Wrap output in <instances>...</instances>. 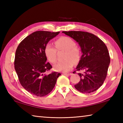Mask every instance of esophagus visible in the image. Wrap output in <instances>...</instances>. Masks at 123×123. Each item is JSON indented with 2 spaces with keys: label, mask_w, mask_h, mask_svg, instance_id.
Returning <instances> with one entry per match:
<instances>
[{
  "label": "esophagus",
  "mask_w": 123,
  "mask_h": 123,
  "mask_svg": "<svg viewBox=\"0 0 123 123\" xmlns=\"http://www.w3.org/2000/svg\"><path fill=\"white\" fill-rule=\"evenodd\" d=\"M63 75H71L72 74L71 73H62Z\"/></svg>",
  "instance_id": "obj_1"
}]
</instances>
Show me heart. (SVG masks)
Returning a JSON list of instances; mask_svg holds the SVG:
<instances>
[{
  "label": "heart",
  "instance_id": "obj_1",
  "mask_svg": "<svg viewBox=\"0 0 123 123\" xmlns=\"http://www.w3.org/2000/svg\"><path fill=\"white\" fill-rule=\"evenodd\" d=\"M56 48L51 43L45 45L44 53L45 57L51 63H55L57 61V50L65 51L64 56L65 61L58 62L53 66L54 69L57 72H67L72 69L74 63H78L81 57V50L76 46L74 39L69 37H62L55 42Z\"/></svg>",
  "mask_w": 123,
  "mask_h": 123
}]
</instances>
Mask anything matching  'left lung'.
Returning a JSON list of instances; mask_svg holds the SVG:
<instances>
[{
    "mask_svg": "<svg viewBox=\"0 0 123 123\" xmlns=\"http://www.w3.org/2000/svg\"><path fill=\"white\" fill-rule=\"evenodd\" d=\"M62 32L75 40L82 53L76 70H82L84 73H78L80 80L74 85L75 88L84 93L97 91L106 78L110 63L106 45L99 37L88 32L70 31Z\"/></svg>",
    "mask_w": 123,
    "mask_h": 123,
    "instance_id": "obj_1",
    "label": "left lung"
}]
</instances>
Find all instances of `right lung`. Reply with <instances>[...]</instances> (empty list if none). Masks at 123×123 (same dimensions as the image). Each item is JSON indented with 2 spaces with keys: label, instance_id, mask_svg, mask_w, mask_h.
<instances>
[{
  "label": "right lung",
  "instance_id": "right-lung-1",
  "mask_svg": "<svg viewBox=\"0 0 123 123\" xmlns=\"http://www.w3.org/2000/svg\"><path fill=\"white\" fill-rule=\"evenodd\" d=\"M60 32L37 31L25 37L18 45L14 58V69L20 84L29 93L37 97H43L51 92L61 74L45 72L52 66L47 63L44 53L48 42Z\"/></svg>",
  "mask_w": 123,
  "mask_h": 123
}]
</instances>
